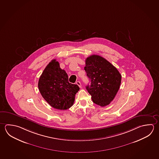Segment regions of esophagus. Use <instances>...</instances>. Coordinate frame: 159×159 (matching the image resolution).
Instances as JSON below:
<instances>
[{"instance_id": "1", "label": "esophagus", "mask_w": 159, "mask_h": 159, "mask_svg": "<svg viewBox=\"0 0 159 159\" xmlns=\"http://www.w3.org/2000/svg\"><path fill=\"white\" fill-rule=\"evenodd\" d=\"M76 84L78 85V86L80 87H81L82 86V85H81V82H80V81H77V82H76Z\"/></svg>"}]
</instances>
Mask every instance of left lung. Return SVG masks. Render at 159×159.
<instances>
[{
    "mask_svg": "<svg viewBox=\"0 0 159 159\" xmlns=\"http://www.w3.org/2000/svg\"><path fill=\"white\" fill-rule=\"evenodd\" d=\"M84 69L90 79L86 87L95 104L105 107L113 100L121 84V75L113 64L105 58L92 55L85 61Z\"/></svg>",
    "mask_w": 159,
    "mask_h": 159,
    "instance_id": "8db88e82",
    "label": "left lung"
}]
</instances>
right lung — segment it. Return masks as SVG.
Segmentation results:
<instances>
[{"instance_id": "right-lung-1", "label": "right lung", "mask_w": 159, "mask_h": 159, "mask_svg": "<svg viewBox=\"0 0 159 159\" xmlns=\"http://www.w3.org/2000/svg\"><path fill=\"white\" fill-rule=\"evenodd\" d=\"M38 87L41 95L52 107L66 110L72 106L75 95L80 87L69 83L66 72L61 69L59 62L53 59L40 77Z\"/></svg>"}]
</instances>
